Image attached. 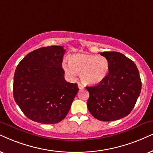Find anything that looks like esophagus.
Segmentation results:
<instances>
[{"label":"esophagus","instance_id":"34e87169","mask_svg":"<svg viewBox=\"0 0 153 153\" xmlns=\"http://www.w3.org/2000/svg\"><path fill=\"white\" fill-rule=\"evenodd\" d=\"M78 88H79V89H80V90H82V89H83V88H85V87H84V86H83V85H82V84H81V83H80V82H79V83H78Z\"/></svg>","mask_w":153,"mask_h":153}]
</instances>
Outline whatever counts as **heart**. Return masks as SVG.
I'll return each mask as SVG.
<instances>
[{
    "mask_svg": "<svg viewBox=\"0 0 153 153\" xmlns=\"http://www.w3.org/2000/svg\"><path fill=\"white\" fill-rule=\"evenodd\" d=\"M69 63H63L65 73L71 78L80 74L81 80L88 85L99 84L109 71V60L103 56L75 54L70 57Z\"/></svg>",
    "mask_w": 153,
    "mask_h": 153,
    "instance_id": "heart-1",
    "label": "heart"
}]
</instances>
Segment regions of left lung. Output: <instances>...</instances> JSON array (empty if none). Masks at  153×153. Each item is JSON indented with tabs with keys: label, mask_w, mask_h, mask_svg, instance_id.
<instances>
[{
	"label": "left lung",
	"mask_w": 153,
	"mask_h": 153,
	"mask_svg": "<svg viewBox=\"0 0 153 153\" xmlns=\"http://www.w3.org/2000/svg\"><path fill=\"white\" fill-rule=\"evenodd\" d=\"M109 61V73L93 87H86L90 93L88 108L95 119L111 121L130 114L141 91V80L136 65L125 55L116 51L100 53Z\"/></svg>",
	"instance_id": "1"
}]
</instances>
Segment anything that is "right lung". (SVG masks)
Returning <instances> with one entry per match:
<instances>
[{
    "instance_id": "obj_1",
    "label": "right lung",
    "mask_w": 153,
    "mask_h": 153,
    "mask_svg": "<svg viewBox=\"0 0 153 153\" xmlns=\"http://www.w3.org/2000/svg\"><path fill=\"white\" fill-rule=\"evenodd\" d=\"M61 46L42 47L29 53L17 65L13 97L24 114L36 122L53 124L66 117L78 92L67 82L62 68Z\"/></svg>"
}]
</instances>
